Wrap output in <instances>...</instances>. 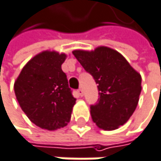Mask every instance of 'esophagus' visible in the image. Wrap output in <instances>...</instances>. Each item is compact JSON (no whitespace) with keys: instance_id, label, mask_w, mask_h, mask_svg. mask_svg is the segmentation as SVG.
<instances>
[{"instance_id":"1","label":"esophagus","mask_w":161,"mask_h":161,"mask_svg":"<svg viewBox=\"0 0 161 161\" xmlns=\"http://www.w3.org/2000/svg\"><path fill=\"white\" fill-rule=\"evenodd\" d=\"M77 92H78V94H79L80 96H81V97L84 95V92H83V90H82V89H78V90H77Z\"/></svg>"}]
</instances>
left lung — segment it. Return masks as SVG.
Masks as SVG:
<instances>
[{
  "label": "left lung",
  "instance_id": "1",
  "mask_svg": "<svg viewBox=\"0 0 161 161\" xmlns=\"http://www.w3.org/2000/svg\"><path fill=\"white\" fill-rule=\"evenodd\" d=\"M72 53L98 84V101L91 106L92 121L104 130L125 125L138 106L141 74L120 53L108 47L92 52L76 50Z\"/></svg>",
  "mask_w": 161,
  "mask_h": 161
}]
</instances>
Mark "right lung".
Here are the masks:
<instances>
[{
	"mask_svg": "<svg viewBox=\"0 0 161 161\" xmlns=\"http://www.w3.org/2000/svg\"><path fill=\"white\" fill-rule=\"evenodd\" d=\"M67 55L45 51L21 69L14 91L22 111L40 128L56 130L70 120L76 99L61 65Z\"/></svg>",
	"mask_w": 161,
	"mask_h": 161,
	"instance_id": "add662e5",
	"label": "right lung"
}]
</instances>
